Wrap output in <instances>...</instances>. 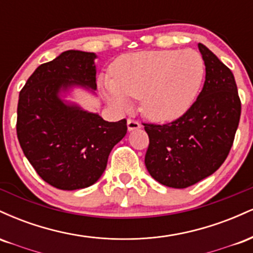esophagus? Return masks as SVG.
<instances>
[{
  "instance_id": "34e87169",
  "label": "esophagus",
  "mask_w": 253,
  "mask_h": 253,
  "mask_svg": "<svg viewBox=\"0 0 253 253\" xmlns=\"http://www.w3.org/2000/svg\"><path fill=\"white\" fill-rule=\"evenodd\" d=\"M141 127V125L138 123V121L133 120V119H128L127 120V128L128 130H134V129H139Z\"/></svg>"
}]
</instances>
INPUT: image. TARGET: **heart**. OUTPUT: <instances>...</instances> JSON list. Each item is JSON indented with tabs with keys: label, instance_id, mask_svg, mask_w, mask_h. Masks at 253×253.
Returning <instances> with one entry per match:
<instances>
[{
	"label": "heart",
	"instance_id": "heart-1",
	"mask_svg": "<svg viewBox=\"0 0 253 253\" xmlns=\"http://www.w3.org/2000/svg\"><path fill=\"white\" fill-rule=\"evenodd\" d=\"M205 60L194 50L138 52L119 57L102 81L107 100L120 110L128 97L140 100L143 114L155 123H171L189 110L205 81Z\"/></svg>",
	"mask_w": 253,
	"mask_h": 253
}]
</instances>
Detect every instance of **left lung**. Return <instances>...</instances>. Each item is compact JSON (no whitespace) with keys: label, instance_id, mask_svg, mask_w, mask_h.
Returning a JSON list of instances; mask_svg holds the SVG:
<instances>
[{"label":"left lung","instance_id":"1","mask_svg":"<svg viewBox=\"0 0 253 253\" xmlns=\"http://www.w3.org/2000/svg\"><path fill=\"white\" fill-rule=\"evenodd\" d=\"M206 81L185 114L165 125L144 124L150 144L145 165L161 184L183 189L221 167L233 145L242 103L233 74L210 48L199 43Z\"/></svg>","mask_w":253,"mask_h":253}]
</instances>
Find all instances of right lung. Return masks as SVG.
<instances>
[{
  "label": "right lung",
  "mask_w": 253,
  "mask_h": 253,
  "mask_svg": "<svg viewBox=\"0 0 253 253\" xmlns=\"http://www.w3.org/2000/svg\"><path fill=\"white\" fill-rule=\"evenodd\" d=\"M95 58L92 52H63L38 66L19 95L20 146L38 175L58 189H83L97 182L110 151L127 133L126 119L108 123L60 98L72 86L96 90Z\"/></svg>",
  "instance_id": "obj_1"
}]
</instances>
